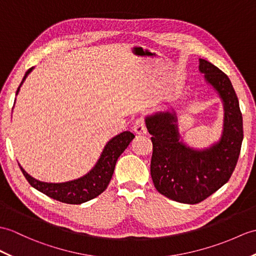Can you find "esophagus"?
<instances>
[{"label":"esophagus","instance_id":"obj_1","mask_svg":"<svg viewBox=\"0 0 256 256\" xmlns=\"http://www.w3.org/2000/svg\"><path fill=\"white\" fill-rule=\"evenodd\" d=\"M133 130H134V133H135L136 135H140V136L146 134L147 130H146L144 118H138V120L135 121L134 126H133Z\"/></svg>","mask_w":256,"mask_h":256}]
</instances>
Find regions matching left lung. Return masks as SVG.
<instances>
[{
    "mask_svg": "<svg viewBox=\"0 0 256 256\" xmlns=\"http://www.w3.org/2000/svg\"><path fill=\"white\" fill-rule=\"evenodd\" d=\"M200 70L224 102L220 140L203 150H193L180 140L174 112H157L145 120L152 142L154 186L166 198L184 204L200 203L229 181L243 140L242 114L229 77L204 58H200Z\"/></svg>",
    "mask_w": 256,
    "mask_h": 256,
    "instance_id": "8db88e82",
    "label": "left lung"
}]
</instances>
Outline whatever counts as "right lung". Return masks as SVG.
I'll return each mask as SVG.
<instances>
[{
  "label": "right lung",
  "instance_id": "right-lung-1",
  "mask_svg": "<svg viewBox=\"0 0 256 256\" xmlns=\"http://www.w3.org/2000/svg\"><path fill=\"white\" fill-rule=\"evenodd\" d=\"M32 68H30L26 72L18 89H17L16 94H18L22 84L26 80L27 75L32 72ZM134 138L135 135L133 133L128 132V130L116 135V138L109 140L108 144L106 145L96 166L86 176L73 181L63 183L41 182L34 179L32 176H29L22 168L20 164H18L22 174L25 176L29 184L41 193L46 194L53 200L62 202V203L82 204L87 200L97 198L98 195H100L108 188L112 174H114L118 158L126 150V147L130 145V142L133 140Z\"/></svg>",
  "mask_w": 256,
  "mask_h": 256
}]
</instances>
